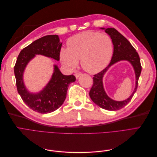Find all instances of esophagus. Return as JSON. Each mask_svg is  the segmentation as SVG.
<instances>
[{
    "instance_id": "34e87169",
    "label": "esophagus",
    "mask_w": 157,
    "mask_h": 157,
    "mask_svg": "<svg viewBox=\"0 0 157 157\" xmlns=\"http://www.w3.org/2000/svg\"><path fill=\"white\" fill-rule=\"evenodd\" d=\"M75 77L77 78H78L80 75H82V73H79V72H77V73H75Z\"/></svg>"
}]
</instances>
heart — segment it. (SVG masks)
<instances>
[{
    "mask_svg": "<svg viewBox=\"0 0 157 157\" xmlns=\"http://www.w3.org/2000/svg\"><path fill=\"white\" fill-rule=\"evenodd\" d=\"M68 48H61L60 60L69 69L77 67L79 60L82 68L90 73L106 67L113 54V42L106 34L88 31L80 33L68 41Z\"/></svg>",
    "mask_w": 157,
    "mask_h": 157,
    "instance_id": "1",
    "label": "heart"
}]
</instances>
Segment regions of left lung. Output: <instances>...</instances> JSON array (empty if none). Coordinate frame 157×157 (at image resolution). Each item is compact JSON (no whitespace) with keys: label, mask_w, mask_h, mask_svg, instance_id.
<instances>
[{"label":"left lung","mask_w":157,"mask_h":157,"mask_svg":"<svg viewBox=\"0 0 157 157\" xmlns=\"http://www.w3.org/2000/svg\"><path fill=\"white\" fill-rule=\"evenodd\" d=\"M110 36L113 42V54L110 63L101 72L94 75L93 86L89 95L93 102L102 109L109 111H117L124 107L130 101L136 92L138 80L141 71L140 56L135 48L126 38L115 28H100ZM121 60L128 61L135 70L136 85L134 92L131 96L123 101H116L109 97L103 86L102 78L108 69L112 65Z\"/></svg>","instance_id":"8db88e82"}]
</instances>
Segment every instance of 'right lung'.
<instances>
[{
  "label": "right lung",
  "instance_id": "1",
  "mask_svg": "<svg viewBox=\"0 0 157 157\" xmlns=\"http://www.w3.org/2000/svg\"><path fill=\"white\" fill-rule=\"evenodd\" d=\"M61 46L62 42H60L58 35H46L23 48L17 57L14 66L17 92L24 103L34 111L45 114L58 109L65 101L69 85L76 80L74 75H63L58 66L54 65V72L50 80L40 92H31L25 86L23 74L29 61L36 55L59 61Z\"/></svg>",
  "mask_w": 157,
  "mask_h": 157
}]
</instances>
